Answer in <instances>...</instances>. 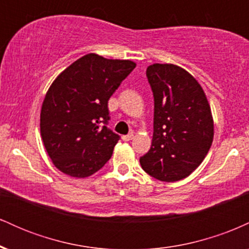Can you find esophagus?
I'll use <instances>...</instances> for the list:
<instances>
[{"instance_id": "34e87169", "label": "esophagus", "mask_w": 249, "mask_h": 249, "mask_svg": "<svg viewBox=\"0 0 249 249\" xmlns=\"http://www.w3.org/2000/svg\"><path fill=\"white\" fill-rule=\"evenodd\" d=\"M122 139H123V141H124V142H130V141H132V139H133V133H128V134H126V136H123Z\"/></svg>"}]
</instances>
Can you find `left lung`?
Returning <instances> with one entry per match:
<instances>
[{"label": "left lung", "instance_id": "1", "mask_svg": "<svg viewBox=\"0 0 249 249\" xmlns=\"http://www.w3.org/2000/svg\"><path fill=\"white\" fill-rule=\"evenodd\" d=\"M146 76L153 92V137L141 157L142 170L173 182L201 164L213 142L214 125L207 97L194 77L174 64L150 65Z\"/></svg>", "mask_w": 249, "mask_h": 249}]
</instances>
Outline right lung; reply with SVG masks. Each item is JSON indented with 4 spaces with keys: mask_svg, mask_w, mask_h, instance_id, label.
Segmentation results:
<instances>
[{
    "mask_svg": "<svg viewBox=\"0 0 249 249\" xmlns=\"http://www.w3.org/2000/svg\"><path fill=\"white\" fill-rule=\"evenodd\" d=\"M136 63L96 53L81 57L50 85L41 110V136L53 165L87 178L107 164L119 136L107 127V102Z\"/></svg>",
    "mask_w": 249,
    "mask_h": 249,
    "instance_id": "right-lung-1",
    "label": "right lung"
}]
</instances>
